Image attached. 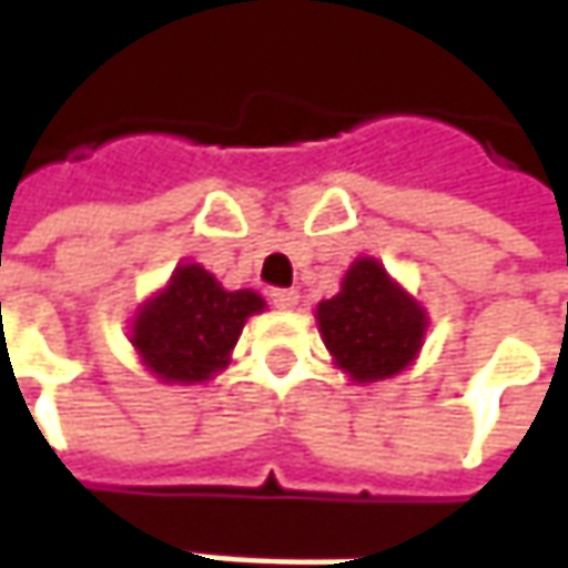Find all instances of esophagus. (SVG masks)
I'll return each instance as SVG.
<instances>
[{"label":"esophagus","mask_w":568,"mask_h":568,"mask_svg":"<svg viewBox=\"0 0 568 568\" xmlns=\"http://www.w3.org/2000/svg\"><path fill=\"white\" fill-rule=\"evenodd\" d=\"M268 296H272V303L277 310H294L296 303H300V294H296L294 287H274Z\"/></svg>","instance_id":"1"}]
</instances>
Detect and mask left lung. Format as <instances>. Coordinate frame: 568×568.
I'll list each match as a JSON object with an SVG mask.
<instances>
[{"mask_svg":"<svg viewBox=\"0 0 568 568\" xmlns=\"http://www.w3.org/2000/svg\"><path fill=\"white\" fill-rule=\"evenodd\" d=\"M325 347L354 382L388 379L424 347L426 313L376 258H357L316 310Z\"/></svg>","mask_w":568,"mask_h":568,"instance_id":"1","label":"left lung"}]
</instances>
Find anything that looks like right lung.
<instances>
[{"instance_id": "obj_1", "label": "right lung", "mask_w": 568, "mask_h": 568, "mask_svg": "<svg viewBox=\"0 0 568 568\" xmlns=\"http://www.w3.org/2000/svg\"><path fill=\"white\" fill-rule=\"evenodd\" d=\"M262 310L255 291H224L202 265H180L164 291L139 306L132 344L161 382H205L227 366L246 318Z\"/></svg>"}]
</instances>
